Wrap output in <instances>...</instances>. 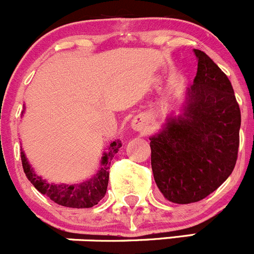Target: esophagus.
Returning <instances> with one entry per match:
<instances>
[{
  "label": "esophagus",
  "instance_id": "esophagus-1",
  "mask_svg": "<svg viewBox=\"0 0 254 254\" xmlns=\"http://www.w3.org/2000/svg\"><path fill=\"white\" fill-rule=\"evenodd\" d=\"M132 127H133L134 131H143L144 128V123L143 121L141 120V118H136V120H133V122H132Z\"/></svg>",
  "mask_w": 254,
  "mask_h": 254
}]
</instances>
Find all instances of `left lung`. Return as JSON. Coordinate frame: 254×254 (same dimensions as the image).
Instances as JSON below:
<instances>
[{
	"label": "left lung",
	"mask_w": 254,
	"mask_h": 254,
	"mask_svg": "<svg viewBox=\"0 0 254 254\" xmlns=\"http://www.w3.org/2000/svg\"><path fill=\"white\" fill-rule=\"evenodd\" d=\"M194 53L197 74L183 115L149 138L154 182L178 204L214 192L233 171L240 147L241 110L231 81L203 51Z\"/></svg>",
	"instance_id": "obj_1"
}]
</instances>
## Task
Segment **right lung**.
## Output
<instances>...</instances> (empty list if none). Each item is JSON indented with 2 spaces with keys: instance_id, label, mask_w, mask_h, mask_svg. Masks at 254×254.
I'll list each match as a JSON object with an SVG mask.
<instances>
[{
  "instance_id": "right-lung-1",
  "label": "right lung",
  "mask_w": 254,
  "mask_h": 254,
  "mask_svg": "<svg viewBox=\"0 0 254 254\" xmlns=\"http://www.w3.org/2000/svg\"><path fill=\"white\" fill-rule=\"evenodd\" d=\"M120 147H122L121 141L112 142L110 144L108 152L102 157V162H101L102 167L98 171L97 175L81 185L66 186L48 183L33 172L23 152H21V161H22L23 171H25L28 181H31V183L35 186L38 192L47 195L55 203L60 204V206L71 207V208H89V207L97 204L105 197L108 186V178H110L108 170H110L111 159L115 157Z\"/></svg>"
}]
</instances>
